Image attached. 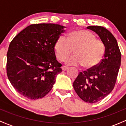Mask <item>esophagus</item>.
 <instances>
[{
	"label": "esophagus",
	"instance_id": "34e87169",
	"mask_svg": "<svg viewBox=\"0 0 126 126\" xmlns=\"http://www.w3.org/2000/svg\"><path fill=\"white\" fill-rule=\"evenodd\" d=\"M62 70H64V71H66V70H67L68 69H69V67H66V66H62Z\"/></svg>",
	"mask_w": 126,
	"mask_h": 126
}]
</instances>
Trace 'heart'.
I'll list each match as a JSON object with an SVG mask.
<instances>
[{"label": "heart", "instance_id": "obj_1", "mask_svg": "<svg viewBox=\"0 0 126 126\" xmlns=\"http://www.w3.org/2000/svg\"><path fill=\"white\" fill-rule=\"evenodd\" d=\"M74 49L75 56L65 60V64L69 66H83L88 69L97 66L105 53L104 43L95 38L93 33L86 30L71 32L68 35L67 40L60 36L54 45L56 58L61 62Z\"/></svg>", "mask_w": 126, "mask_h": 126}]
</instances>
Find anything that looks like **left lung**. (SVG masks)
<instances>
[{
  "mask_svg": "<svg viewBox=\"0 0 126 126\" xmlns=\"http://www.w3.org/2000/svg\"><path fill=\"white\" fill-rule=\"evenodd\" d=\"M104 43L105 53L99 64L88 71L80 72L73 82L75 92L83 101L95 103L112 91L121 64V53L114 35L101 26H89Z\"/></svg>",
  "mask_w": 126,
  "mask_h": 126,
  "instance_id": "8db88e82",
  "label": "left lung"
}]
</instances>
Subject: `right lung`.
<instances>
[{
	"mask_svg": "<svg viewBox=\"0 0 126 126\" xmlns=\"http://www.w3.org/2000/svg\"><path fill=\"white\" fill-rule=\"evenodd\" d=\"M66 27L59 24H32L17 35L9 46L7 75L20 94L30 99L46 96L56 75L62 71L54 45Z\"/></svg>",
	"mask_w": 126,
	"mask_h": 126,
	"instance_id": "right-lung-1",
	"label": "right lung"
}]
</instances>
